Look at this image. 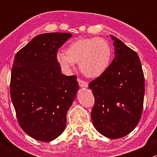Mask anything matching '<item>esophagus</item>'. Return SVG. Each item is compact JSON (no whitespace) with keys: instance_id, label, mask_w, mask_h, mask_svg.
Returning a JSON list of instances; mask_svg holds the SVG:
<instances>
[{"instance_id":"1","label":"esophagus","mask_w":157,"mask_h":157,"mask_svg":"<svg viewBox=\"0 0 157 157\" xmlns=\"http://www.w3.org/2000/svg\"><path fill=\"white\" fill-rule=\"evenodd\" d=\"M77 81H78L79 85H80V87H87L88 86L87 82L84 81V80H83L80 78H77Z\"/></svg>"}]
</instances>
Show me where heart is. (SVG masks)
<instances>
[{
    "label": "heart",
    "instance_id": "1",
    "mask_svg": "<svg viewBox=\"0 0 157 157\" xmlns=\"http://www.w3.org/2000/svg\"><path fill=\"white\" fill-rule=\"evenodd\" d=\"M112 50L102 38H81L71 42L66 52L57 54V61L63 71L69 72L79 62L82 72L90 77L102 75L110 64Z\"/></svg>",
    "mask_w": 157,
    "mask_h": 157
}]
</instances>
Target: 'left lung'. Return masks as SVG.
Instances as JSON below:
<instances>
[{"mask_svg": "<svg viewBox=\"0 0 157 157\" xmlns=\"http://www.w3.org/2000/svg\"><path fill=\"white\" fill-rule=\"evenodd\" d=\"M111 37L115 58L89 87L95 98L91 112L95 128L105 137L118 139L131 132L140 121L145 83L138 55L118 38Z\"/></svg>", "mask_w": 157, "mask_h": 157, "instance_id": "obj_1", "label": "left lung"}]
</instances>
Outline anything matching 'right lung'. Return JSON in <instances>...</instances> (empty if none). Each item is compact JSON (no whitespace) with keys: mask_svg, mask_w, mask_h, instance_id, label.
<instances>
[{"mask_svg":"<svg viewBox=\"0 0 157 157\" xmlns=\"http://www.w3.org/2000/svg\"><path fill=\"white\" fill-rule=\"evenodd\" d=\"M71 33L38 35L14 58L10 96L17 121L33 138L49 142L66 128L67 112L79 88L75 75L61 74L58 48Z\"/></svg>","mask_w":157,"mask_h":157,"instance_id":"add662e5","label":"right lung"}]
</instances>
